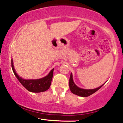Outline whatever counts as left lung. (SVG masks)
<instances>
[{
	"mask_svg": "<svg viewBox=\"0 0 123 123\" xmlns=\"http://www.w3.org/2000/svg\"><path fill=\"white\" fill-rule=\"evenodd\" d=\"M104 85V84L100 86V87H98V88L95 89H91V90H86V89L80 88L74 84L73 80L72 74V73H70V76L69 79V88L71 92H72L73 94H75V95L80 96V97H88V96L92 95V94H94V93L96 91H98L99 89L101 88Z\"/></svg>",
	"mask_w": 123,
	"mask_h": 123,
	"instance_id": "left-lung-1",
	"label": "left lung"
}]
</instances>
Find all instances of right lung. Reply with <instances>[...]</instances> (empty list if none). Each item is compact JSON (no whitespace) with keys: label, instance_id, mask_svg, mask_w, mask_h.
Masks as SVG:
<instances>
[{"label":"right lung","instance_id":"right-lung-1","mask_svg":"<svg viewBox=\"0 0 123 123\" xmlns=\"http://www.w3.org/2000/svg\"><path fill=\"white\" fill-rule=\"evenodd\" d=\"M12 71H13L17 79L19 80L21 84L29 91L32 92H41L46 91V90H47L50 88L52 79H53L54 69L51 70L48 75L42 79L35 80H25L19 77L17 74V73H16L14 68L13 61L12 59Z\"/></svg>","mask_w":123,"mask_h":123}]
</instances>
